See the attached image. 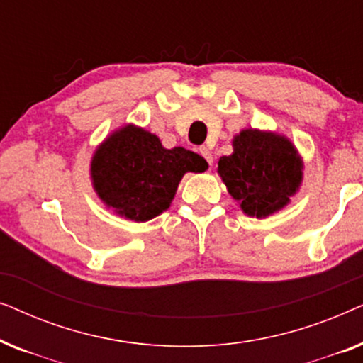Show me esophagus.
I'll return each instance as SVG.
<instances>
[{
    "mask_svg": "<svg viewBox=\"0 0 363 363\" xmlns=\"http://www.w3.org/2000/svg\"><path fill=\"white\" fill-rule=\"evenodd\" d=\"M200 155L205 158L208 165H211L213 163V155H211V150L208 147H200Z\"/></svg>",
    "mask_w": 363,
    "mask_h": 363,
    "instance_id": "esophagus-1",
    "label": "esophagus"
}]
</instances>
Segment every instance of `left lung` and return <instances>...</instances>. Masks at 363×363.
<instances>
[{"mask_svg":"<svg viewBox=\"0 0 363 363\" xmlns=\"http://www.w3.org/2000/svg\"><path fill=\"white\" fill-rule=\"evenodd\" d=\"M235 152L221 157L218 173L250 216L266 218L289 203L302 180V162L284 137L242 130L233 140Z\"/></svg>","mask_w":363,"mask_h":363,"instance_id":"left-lung-1","label":"left lung"}]
</instances>
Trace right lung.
<instances>
[{
	"label": "right lung",
	"mask_w": 363,
	"mask_h": 363,
	"mask_svg": "<svg viewBox=\"0 0 363 363\" xmlns=\"http://www.w3.org/2000/svg\"><path fill=\"white\" fill-rule=\"evenodd\" d=\"M206 168L205 158L195 152L167 150L157 135L128 125L99 147L91 172L94 188L107 206L128 220L148 221L170 206L186 172Z\"/></svg>",
	"instance_id": "add662e5"
}]
</instances>
